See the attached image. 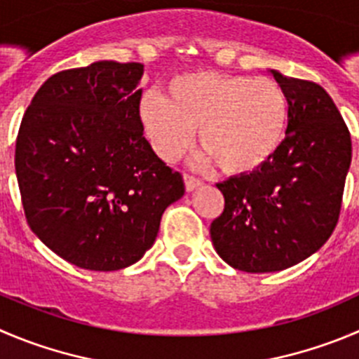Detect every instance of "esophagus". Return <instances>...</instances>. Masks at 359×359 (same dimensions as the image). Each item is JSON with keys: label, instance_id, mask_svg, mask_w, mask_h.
Listing matches in <instances>:
<instances>
[{"label": "esophagus", "instance_id": "34e87169", "mask_svg": "<svg viewBox=\"0 0 359 359\" xmlns=\"http://www.w3.org/2000/svg\"><path fill=\"white\" fill-rule=\"evenodd\" d=\"M201 185H203V182H201L199 177L190 176V174H185V187H187V190H189V192H192V190L199 189Z\"/></svg>", "mask_w": 359, "mask_h": 359}]
</instances>
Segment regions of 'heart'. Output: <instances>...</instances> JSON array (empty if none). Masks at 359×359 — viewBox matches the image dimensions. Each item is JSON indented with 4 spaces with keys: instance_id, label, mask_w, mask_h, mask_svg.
Masks as SVG:
<instances>
[{
    "instance_id": "1",
    "label": "heart",
    "mask_w": 359,
    "mask_h": 359,
    "mask_svg": "<svg viewBox=\"0 0 359 359\" xmlns=\"http://www.w3.org/2000/svg\"><path fill=\"white\" fill-rule=\"evenodd\" d=\"M139 119L165 162L185 155L199 130L206 158L222 172L245 176L268 165L284 144L289 100L282 86L266 77L190 72L167 84L165 98L144 95Z\"/></svg>"
}]
</instances>
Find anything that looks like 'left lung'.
Returning a JSON list of instances; mask_svg holds the SVG:
<instances>
[{"label":"left lung","instance_id":"obj_1","mask_svg":"<svg viewBox=\"0 0 359 359\" xmlns=\"http://www.w3.org/2000/svg\"><path fill=\"white\" fill-rule=\"evenodd\" d=\"M269 72L289 100L285 141L257 172L218 183L225 206L210 227L217 254L247 273L282 271L326 243L353 156L349 130L324 88Z\"/></svg>","mask_w":359,"mask_h":359}]
</instances>
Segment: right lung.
<instances>
[{"mask_svg": "<svg viewBox=\"0 0 359 359\" xmlns=\"http://www.w3.org/2000/svg\"><path fill=\"white\" fill-rule=\"evenodd\" d=\"M144 65L97 61L54 74L24 112L15 174L33 233L65 261L116 271L153 247L182 174L142 135Z\"/></svg>", "mask_w": 359, "mask_h": 359, "instance_id": "obj_1", "label": "right lung"}]
</instances>
